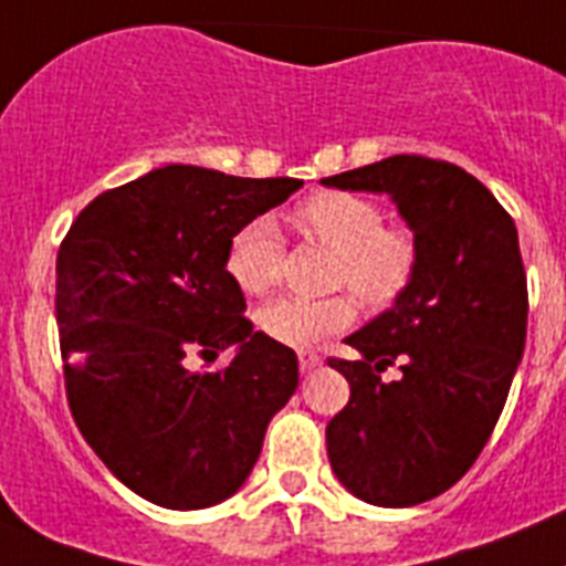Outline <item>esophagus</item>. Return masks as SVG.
<instances>
[{
	"instance_id": "34e87169",
	"label": "esophagus",
	"mask_w": 566,
	"mask_h": 566,
	"mask_svg": "<svg viewBox=\"0 0 566 566\" xmlns=\"http://www.w3.org/2000/svg\"><path fill=\"white\" fill-rule=\"evenodd\" d=\"M316 365H322V356L316 350H298V368L302 371H313Z\"/></svg>"
}]
</instances>
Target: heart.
Masks as SVG:
<instances>
[{
    "mask_svg": "<svg viewBox=\"0 0 566 566\" xmlns=\"http://www.w3.org/2000/svg\"><path fill=\"white\" fill-rule=\"evenodd\" d=\"M293 227L307 239L336 253L331 282L348 287L374 311L391 307L415 282L420 268V241L406 224L386 221L382 203L345 189L311 192L293 210ZM282 235L270 218H253L235 230L227 244L224 268L239 291L264 296L282 279ZM356 319L348 293L325 298L282 296L259 311V327L273 342L291 348H311L339 334Z\"/></svg>",
    "mask_w": 566,
    "mask_h": 566,
    "instance_id": "heart-1",
    "label": "heart"
}]
</instances>
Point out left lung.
<instances>
[{"instance_id":"left-lung-1","label":"left lung","mask_w":566,"mask_h":566,"mask_svg":"<svg viewBox=\"0 0 566 566\" xmlns=\"http://www.w3.org/2000/svg\"><path fill=\"white\" fill-rule=\"evenodd\" d=\"M388 192L420 241L415 282L331 356L348 406L327 422L336 478L374 506H415L452 489L495 431L526 342V273L515 221L449 160L394 155L325 178ZM400 364V380L381 379Z\"/></svg>"}]
</instances>
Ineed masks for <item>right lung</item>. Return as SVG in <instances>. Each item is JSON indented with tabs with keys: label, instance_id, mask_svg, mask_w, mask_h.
<instances>
[{
	"label": "right lung",
	"instance_id": "add662e5",
	"mask_svg": "<svg viewBox=\"0 0 566 566\" xmlns=\"http://www.w3.org/2000/svg\"><path fill=\"white\" fill-rule=\"evenodd\" d=\"M298 187L175 164L99 192L65 232L54 307L71 417L146 501L230 497L296 391V354L253 331L224 259L239 227ZM232 344L230 364L191 371L192 355L214 361Z\"/></svg>",
	"mask_w": 566,
	"mask_h": 566
}]
</instances>
